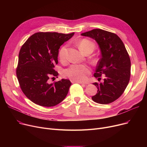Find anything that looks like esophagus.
<instances>
[{"label":"esophagus","mask_w":147,"mask_h":147,"mask_svg":"<svg viewBox=\"0 0 147 147\" xmlns=\"http://www.w3.org/2000/svg\"><path fill=\"white\" fill-rule=\"evenodd\" d=\"M71 83H80V84H84V83H83V82H77V81H73V80H71Z\"/></svg>","instance_id":"1"}]
</instances>
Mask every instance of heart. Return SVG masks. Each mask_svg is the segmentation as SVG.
Here are the masks:
<instances>
[{
    "mask_svg": "<svg viewBox=\"0 0 147 147\" xmlns=\"http://www.w3.org/2000/svg\"><path fill=\"white\" fill-rule=\"evenodd\" d=\"M67 46V45L62 46L58 51V57L61 61H65L66 59ZM79 47L83 52L87 53L89 51L93 52L95 45L93 42L88 38H83L79 42ZM90 73V68L87 65L72 64L64 69L63 75L73 81L84 82L86 80Z\"/></svg>",
    "mask_w": 147,
    "mask_h": 147,
    "instance_id": "1",
    "label": "heart"
}]
</instances>
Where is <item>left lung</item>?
I'll use <instances>...</instances> for the list:
<instances>
[{
	"instance_id": "8db88e82",
	"label": "left lung",
	"mask_w": 147,
	"mask_h": 147,
	"mask_svg": "<svg viewBox=\"0 0 147 147\" xmlns=\"http://www.w3.org/2000/svg\"><path fill=\"white\" fill-rule=\"evenodd\" d=\"M82 35L95 39L101 52L94 77L101 80L100 77L104 75L105 79L103 83H93L98 92L92 99L101 104L111 103L123 94L130 80L131 63L125 45L117 34L101 29Z\"/></svg>"
}]
</instances>
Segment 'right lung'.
<instances>
[{
  "label": "right lung",
  "instance_id": "right-lung-1",
  "mask_svg": "<svg viewBox=\"0 0 147 147\" xmlns=\"http://www.w3.org/2000/svg\"><path fill=\"white\" fill-rule=\"evenodd\" d=\"M74 34L38 32L22 45L16 74L22 92L34 104L53 107L66 97L71 82L62 79L50 83L49 79L58 78L54 68L58 63L59 49Z\"/></svg>",
  "mask_w": 147,
  "mask_h": 147
}]
</instances>
